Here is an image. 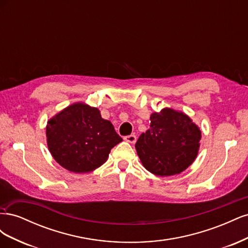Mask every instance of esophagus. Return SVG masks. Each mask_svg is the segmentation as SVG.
<instances>
[{"mask_svg":"<svg viewBox=\"0 0 248 248\" xmlns=\"http://www.w3.org/2000/svg\"><path fill=\"white\" fill-rule=\"evenodd\" d=\"M124 140H125L126 141L130 142V144H134V142L137 141V136H134V134H130V136H126V137L124 138Z\"/></svg>","mask_w":248,"mask_h":248,"instance_id":"esophagus-1","label":"esophagus"}]
</instances>
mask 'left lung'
Instances as JSON below:
<instances>
[{
  "instance_id": "obj_1",
  "label": "left lung",
  "mask_w": 248,
  "mask_h": 248,
  "mask_svg": "<svg viewBox=\"0 0 248 248\" xmlns=\"http://www.w3.org/2000/svg\"><path fill=\"white\" fill-rule=\"evenodd\" d=\"M150 128L140 134L136 148L141 163L152 174H180L198 155L201 131L189 117L171 108L151 115Z\"/></svg>"
}]
</instances>
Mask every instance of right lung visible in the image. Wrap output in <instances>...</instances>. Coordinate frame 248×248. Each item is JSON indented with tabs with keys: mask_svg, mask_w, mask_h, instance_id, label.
Instances as JSON below:
<instances>
[{
	"mask_svg": "<svg viewBox=\"0 0 248 248\" xmlns=\"http://www.w3.org/2000/svg\"><path fill=\"white\" fill-rule=\"evenodd\" d=\"M47 146L55 160L73 172H89L107 161L122 138L100 111L76 103L60 111L46 126Z\"/></svg>",
	"mask_w": 248,
	"mask_h": 248,
	"instance_id": "right-lung-1",
	"label": "right lung"
}]
</instances>
